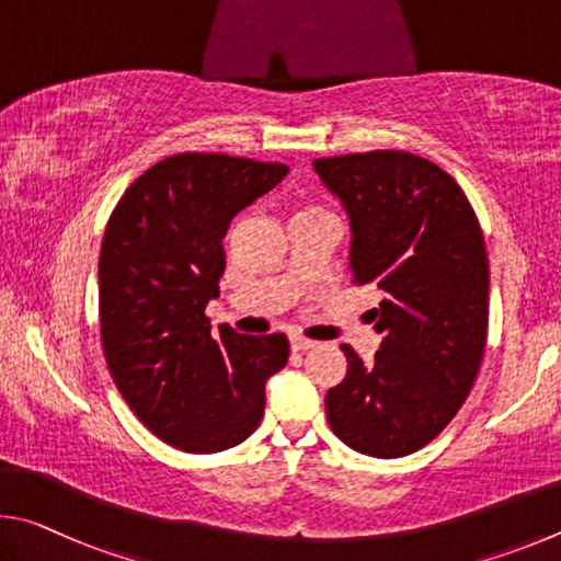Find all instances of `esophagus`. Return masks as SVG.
<instances>
[{"label": "esophagus", "mask_w": 561, "mask_h": 561, "mask_svg": "<svg viewBox=\"0 0 561 561\" xmlns=\"http://www.w3.org/2000/svg\"><path fill=\"white\" fill-rule=\"evenodd\" d=\"M290 347H293V352H308V350H316L318 342L316 340H308V337H300V335H293L290 337Z\"/></svg>", "instance_id": "1"}]
</instances>
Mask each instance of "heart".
<instances>
[{"instance_id":"1","label":"heart","mask_w":561,"mask_h":561,"mask_svg":"<svg viewBox=\"0 0 561 561\" xmlns=\"http://www.w3.org/2000/svg\"><path fill=\"white\" fill-rule=\"evenodd\" d=\"M310 211H320V209H318V206H306V209H300L298 214H310ZM298 214H296V216H298Z\"/></svg>"}]
</instances>
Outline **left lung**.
Here are the masks:
<instances>
[{
    "mask_svg": "<svg viewBox=\"0 0 561 561\" xmlns=\"http://www.w3.org/2000/svg\"><path fill=\"white\" fill-rule=\"evenodd\" d=\"M312 164L347 209L352 283L385 293L371 310L375 362L342 345L347 377L325 397L330 428L365 456H409L450 424L483 362V231L454 176L419 154L375 150Z\"/></svg>",
    "mask_w": 561,
    "mask_h": 561,
    "instance_id": "obj_1",
    "label": "left lung"
}]
</instances>
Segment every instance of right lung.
I'll list each match as a JSON object with an SVG mask.
<instances>
[{"mask_svg":"<svg viewBox=\"0 0 561 561\" xmlns=\"http://www.w3.org/2000/svg\"><path fill=\"white\" fill-rule=\"evenodd\" d=\"M288 167L224 152H180L127 186L98 261L103 355L127 407L186 454H219L259 428L265 381L288 362V337L211 335L221 239L236 214Z\"/></svg>","mask_w":561,"mask_h":561,"instance_id":"right-lung-1","label":"right lung"}]
</instances>
